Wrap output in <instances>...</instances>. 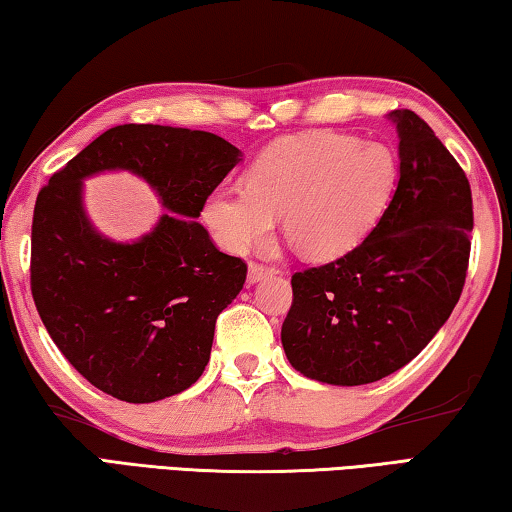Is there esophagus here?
<instances>
[{"label":"esophagus","mask_w":512,"mask_h":512,"mask_svg":"<svg viewBox=\"0 0 512 512\" xmlns=\"http://www.w3.org/2000/svg\"><path fill=\"white\" fill-rule=\"evenodd\" d=\"M273 273H275V268H271V266H264V264L250 262V264H248V284L262 282L264 277H271Z\"/></svg>","instance_id":"34e87169"}]
</instances>
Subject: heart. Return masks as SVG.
<instances>
[{"label":"heart","mask_w":512,"mask_h":512,"mask_svg":"<svg viewBox=\"0 0 512 512\" xmlns=\"http://www.w3.org/2000/svg\"><path fill=\"white\" fill-rule=\"evenodd\" d=\"M400 162L384 142L352 135L287 137L257 155L246 187H219L205 223L230 253L262 246L284 216V232L302 253L334 259L368 235L395 192Z\"/></svg>","instance_id":"b5f03b06"}]
</instances>
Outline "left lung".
<instances>
[{"instance_id":"8db88e82","label":"left lung","mask_w":512,"mask_h":512,"mask_svg":"<svg viewBox=\"0 0 512 512\" xmlns=\"http://www.w3.org/2000/svg\"><path fill=\"white\" fill-rule=\"evenodd\" d=\"M400 178L361 244L291 277L282 348L300 375L361 386L427 348L461 298L470 262L472 192L424 119L393 110Z\"/></svg>"}]
</instances>
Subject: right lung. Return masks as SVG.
<instances>
[{
	"instance_id": "1",
	"label": "right lung",
	"mask_w": 512,
	"mask_h": 512,
	"mask_svg": "<svg viewBox=\"0 0 512 512\" xmlns=\"http://www.w3.org/2000/svg\"><path fill=\"white\" fill-rule=\"evenodd\" d=\"M241 151L189 128L124 124L99 135L40 189L31 228V293L65 359L99 391L149 404L187 391L210 361L214 325L246 282L196 219ZM142 177L168 210L124 245L84 214L82 180Z\"/></svg>"
}]
</instances>
